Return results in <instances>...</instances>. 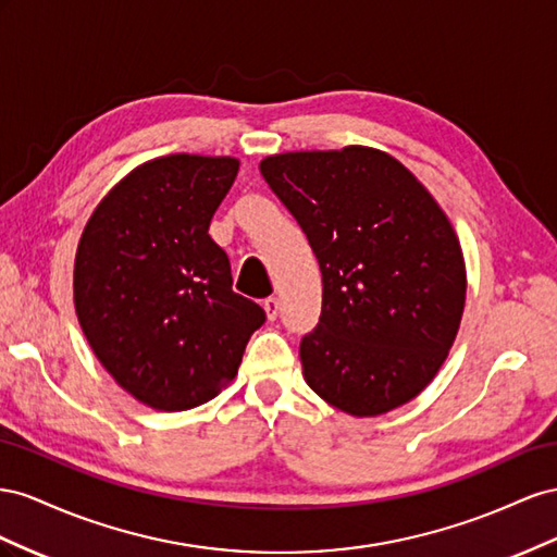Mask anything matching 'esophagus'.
<instances>
[{
    "instance_id": "1",
    "label": "esophagus",
    "mask_w": 557,
    "mask_h": 557,
    "mask_svg": "<svg viewBox=\"0 0 557 557\" xmlns=\"http://www.w3.org/2000/svg\"><path fill=\"white\" fill-rule=\"evenodd\" d=\"M263 310H265V314H268V320L275 322L277 314H280V300H277L275 296H268V298L263 300Z\"/></svg>"
}]
</instances>
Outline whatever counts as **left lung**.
Returning a JSON list of instances; mask_svg holds the SVG:
<instances>
[{
  "instance_id": "obj_1",
  "label": "left lung",
  "mask_w": 557,
  "mask_h": 557,
  "mask_svg": "<svg viewBox=\"0 0 557 557\" xmlns=\"http://www.w3.org/2000/svg\"><path fill=\"white\" fill-rule=\"evenodd\" d=\"M261 174L322 270L320 322L300 341L310 389L357 418L416 399L465 310L448 216L410 170L369 147L268 156Z\"/></svg>"
}]
</instances>
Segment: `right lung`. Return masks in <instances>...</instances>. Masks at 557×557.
<instances>
[{"instance_id":"add662e5","label":"right lung","mask_w":557,"mask_h":557,"mask_svg":"<svg viewBox=\"0 0 557 557\" xmlns=\"http://www.w3.org/2000/svg\"><path fill=\"white\" fill-rule=\"evenodd\" d=\"M237 168L228 156L156 158L109 190L78 240V324L111 377L156 410L214 399L265 322L233 292L226 251L208 233Z\"/></svg>"}]
</instances>
